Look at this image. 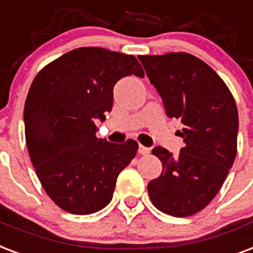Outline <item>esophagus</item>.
<instances>
[{
  "label": "esophagus",
  "mask_w": 253,
  "mask_h": 253,
  "mask_svg": "<svg viewBox=\"0 0 253 253\" xmlns=\"http://www.w3.org/2000/svg\"><path fill=\"white\" fill-rule=\"evenodd\" d=\"M138 153L142 154V156H146V154L150 153V149L146 148V146H142V145H138Z\"/></svg>",
  "instance_id": "34e87169"
}]
</instances>
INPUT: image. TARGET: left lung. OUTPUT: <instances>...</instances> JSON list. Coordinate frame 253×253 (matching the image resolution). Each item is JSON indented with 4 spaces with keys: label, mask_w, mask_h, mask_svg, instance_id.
<instances>
[{
    "label": "left lung",
    "mask_w": 253,
    "mask_h": 253,
    "mask_svg": "<svg viewBox=\"0 0 253 253\" xmlns=\"http://www.w3.org/2000/svg\"><path fill=\"white\" fill-rule=\"evenodd\" d=\"M171 119L185 125L183 148L173 156L152 150L162 162L161 175L148 183L158 210L173 216L197 214L222 187L236 157L239 117L234 96L203 60L186 52L138 56Z\"/></svg>",
    "instance_id": "obj_1"
}]
</instances>
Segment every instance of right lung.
Returning <instances> with one entry per match:
<instances>
[{"instance_id": "add662e5", "label": "right lung", "mask_w": 253, "mask_h": 253, "mask_svg": "<svg viewBox=\"0 0 253 253\" xmlns=\"http://www.w3.org/2000/svg\"><path fill=\"white\" fill-rule=\"evenodd\" d=\"M129 75L144 78L133 55L80 47L47 64L31 84L23 111L26 145L43 189L62 210L87 215L104 209L136 156L134 140L96 137L95 121L112 111L115 84Z\"/></svg>"}]
</instances>
